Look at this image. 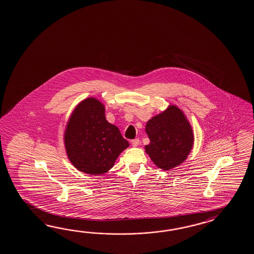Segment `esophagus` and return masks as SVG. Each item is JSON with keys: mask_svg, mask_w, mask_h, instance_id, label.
Returning a JSON list of instances; mask_svg holds the SVG:
<instances>
[{"mask_svg": "<svg viewBox=\"0 0 254 254\" xmlns=\"http://www.w3.org/2000/svg\"><path fill=\"white\" fill-rule=\"evenodd\" d=\"M131 144L133 147H137L140 144V140L139 139H134L131 141Z\"/></svg>", "mask_w": 254, "mask_h": 254, "instance_id": "esophagus-1", "label": "esophagus"}]
</instances>
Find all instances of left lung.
<instances>
[{"mask_svg": "<svg viewBox=\"0 0 254 254\" xmlns=\"http://www.w3.org/2000/svg\"><path fill=\"white\" fill-rule=\"evenodd\" d=\"M150 143L144 146L153 164L171 170L188 158L194 144V132L183 111L176 105L150 119L145 126Z\"/></svg>", "mask_w": 254, "mask_h": 254, "instance_id": "1", "label": "left lung"}]
</instances>
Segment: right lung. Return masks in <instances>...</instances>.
Returning <instances> with one entry per match:
<instances>
[{"label":"right lung","mask_w":254,"mask_h":254,"mask_svg":"<svg viewBox=\"0 0 254 254\" xmlns=\"http://www.w3.org/2000/svg\"><path fill=\"white\" fill-rule=\"evenodd\" d=\"M64 144L71 164L92 176L109 171L130 145L118 127L108 123L103 103L92 97L80 101L71 113Z\"/></svg>","instance_id":"obj_1"}]
</instances>
